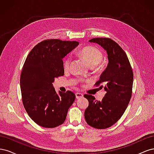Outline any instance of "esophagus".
Listing matches in <instances>:
<instances>
[{"mask_svg":"<svg viewBox=\"0 0 154 154\" xmlns=\"http://www.w3.org/2000/svg\"><path fill=\"white\" fill-rule=\"evenodd\" d=\"M76 98L78 99V98H80V97H82L83 96L82 93H80V92H76Z\"/></svg>","mask_w":154,"mask_h":154,"instance_id":"1","label":"esophagus"}]
</instances>
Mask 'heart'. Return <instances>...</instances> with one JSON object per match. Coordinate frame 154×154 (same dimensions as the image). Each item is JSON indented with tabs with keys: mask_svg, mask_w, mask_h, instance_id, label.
<instances>
[{
	"mask_svg": "<svg viewBox=\"0 0 154 154\" xmlns=\"http://www.w3.org/2000/svg\"><path fill=\"white\" fill-rule=\"evenodd\" d=\"M76 54L83 58L91 67H95L98 66L103 60V54L102 51L96 47L92 45H87L79 49ZM71 62V57L67 56L63 60L64 69H67Z\"/></svg>",
	"mask_w": 154,
	"mask_h": 154,
	"instance_id": "b5f03b06",
	"label": "heart"
}]
</instances>
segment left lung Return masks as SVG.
Returning <instances> with one entry per match:
<instances>
[{
	"mask_svg": "<svg viewBox=\"0 0 154 154\" xmlns=\"http://www.w3.org/2000/svg\"><path fill=\"white\" fill-rule=\"evenodd\" d=\"M89 42L98 44L106 51L109 63L95 83L105 90L103 98L100 101L92 95H84L88 101L85 119L92 127L105 129L117 122L127 108L132 94L134 74L127 54L115 41L94 38Z\"/></svg>",
	"mask_w": 154,
	"mask_h": 154,
	"instance_id": "left-lung-1",
	"label": "left lung"
}]
</instances>
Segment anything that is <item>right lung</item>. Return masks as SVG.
I'll list each match as a JSON object with an SVG mask.
<instances>
[{"instance_id":"add662e5","label":"right lung","mask_w":154,"mask_h":154,"mask_svg":"<svg viewBox=\"0 0 154 154\" xmlns=\"http://www.w3.org/2000/svg\"><path fill=\"white\" fill-rule=\"evenodd\" d=\"M78 44L76 41L45 40L26 59L20 79L22 103L29 117L41 127L54 128L63 124L76 98L71 91L58 94L52 83L63 76L62 58Z\"/></svg>"}]
</instances>
